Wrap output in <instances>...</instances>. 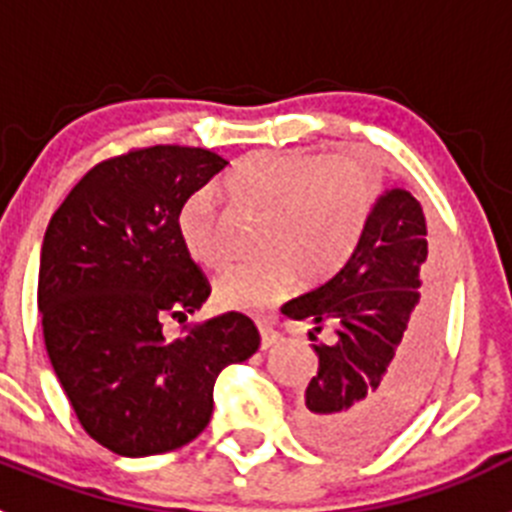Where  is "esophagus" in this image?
I'll use <instances>...</instances> for the list:
<instances>
[{"mask_svg": "<svg viewBox=\"0 0 512 512\" xmlns=\"http://www.w3.org/2000/svg\"><path fill=\"white\" fill-rule=\"evenodd\" d=\"M259 333H261V348H271L279 338H282L279 336V330L271 328L269 323H259Z\"/></svg>", "mask_w": 512, "mask_h": 512, "instance_id": "obj_1", "label": "esophagus"}]
</instances>
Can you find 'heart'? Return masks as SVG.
Listing matches in <instances>:
<instances>
[{
	"label": "heart",
	"mask_w": 512,
	"mask_h": 512,
	"mask_svg": "<svg viewBox=\"0 0 512 512\" xmlns=\"http://www.w3.org/2000/svg\"><path fill=\"white\" fill-rule=\"evenodd\" d=\"M220 187L235 210L264 212L259 251L266 256L228 266L212 282L217 305L241 312H264L282 302L297 271L307 282L333 274L354 251L379 194L377 176L364 161L307 148L251 153ZM176 228L192 261H223L220 207L210 189L189 194Z\"/></svg>",
	"instance_id": "b5f03b06"
}]
</instances>
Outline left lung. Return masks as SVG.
Masks as SVG:
<instances>
[{
	"label": "left lung",
	"instance_id": "obj_1",
	"mask_svg": "<svg viewBox=\"0 0 512 512\" xmlns=\"http://www.w3.org/2000/svg\"><path fill=\"white\" fill-rule=\"evenodd\" d=\"M441 295L443 264L428 251L423 207L387 189L341 269L282 307L315 323L318 374L297 415L310 446L364 454L408 423L436 369ZM323 327L334 330L330 344L317 341Z\"/></svg>",
	"mask_w": 512,
	"mask_h": 512
}]
</instances>
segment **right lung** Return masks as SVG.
I'll return each mask as SVG.
<instances>
[{
    "label": "right lung",
    "instance_id": "add662e5",
    "mask_svg": "<svg viewBox=\"0 0 512 512\" xmlns=\"http://www.w3.org/2000/svg\"><path fill=\"white\" fill-rule=\"evenodd\" d=\"M228 166L207 148L153 146L107 158L53 212L40 248L38 307L58 382L81 428L120 456H153L200 436L212 387L256 354L251 318L225 312L166 341L210 282L179 238L189 194Z\"/></svg>",
    "mask_w": 512,
    "mask_h": 512
}]
</instances>
